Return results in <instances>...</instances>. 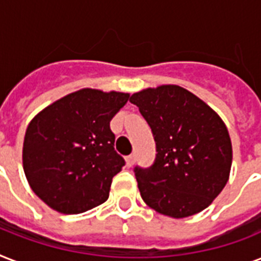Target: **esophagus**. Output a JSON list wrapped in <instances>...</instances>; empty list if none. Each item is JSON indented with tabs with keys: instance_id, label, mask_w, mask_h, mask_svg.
<instances>
[{
	"instance_id": "esophagus-1",
	"label": "esophagus",
	"mask_w": 261,
	"mask_h": 261,
	"mask_svg": "<svg viewBox=\"0 0 261 261\" xmlns=\"http://www.w3.org/2000/svg\"><path fill=\"white\" fill-rule=\"evenodd\" d=\"M134 161H135V154H130V155H127V157H126L127 167H133Z\"/></svg>"
}]
</instances>
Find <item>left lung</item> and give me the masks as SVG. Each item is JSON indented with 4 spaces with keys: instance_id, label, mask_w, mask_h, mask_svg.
<instances>
[{
    "instance_id": "obj_1",
    "label": "left lung",
    "mask_w": 261,
    "mask_h": 261,
    "mask_svg": "<svg viewBox=\"0 0 261 261\" xmlns=\"http://www.w3.org/2000/svg\"><path fill=\"white\" fill-rule=\"evenodd\" d=\"M130 101L150 126L157 151L150 167L134 168L143 202L172 218L204 210L230 173L231 142L222 119L177 85L149 88Z\"/></svg>"
}]
</instances>
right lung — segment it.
<instances>
[{
	"label": "right lung",
	"mask_w": 261,
	"mask_h": 261,
	"mask_svg": "<svg viewBox=\"0 0 261 261\" xmlns=\"http://www.w3.org/2000/svg\"><path fill=\"white\" fill-rule=\"evenodd\" d=\"M128 93L81 89L35 116L24 137L22 164L31 188L62 214H80L108 199L124 159L110 122Z\"/></svg>",
	"instance_id": "obj_1"
}]
</instances>
